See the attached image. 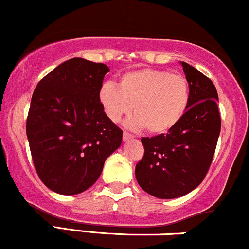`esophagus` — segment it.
Returning <instances> with one entry per match:
<instances>
[{
  "label": "esophagus",
  "mask_w": 249,
  "mask_h": 249,
  "mask_svg": "<svg viewBox=\"0 0 249 249\" xmlns=\"http://www.w3.org/2000/svg\"><path fill=\"white\" fill-rule=\"evenodd\" d=\"M133 135H131V134H129V133H127V131H124V141H129V140H131L133 139Z\"/></svg>",
  "instance_id": "1"
}]
</instances>
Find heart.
Segmentation results:
<instances>
[{
	"label": "heart",
	"instance_id": "obj_1",
	"mask_svg": "<svg viewBox=\"0 0 249 249\" xmlns=\"http://www.w3.org/2000/svg\"><path fill=\"white\" fill-rule=\"evenodd\" d=\"M99 100L108 119L119 122L130 113L133 128H145L149 134L160 135L174 129L189 107V83L183 75L156 69H141L125 73L119 87L102 85Z\"/></svg>",
	"mask_w": 249,
	"mask_h": 249
}]
</instances>
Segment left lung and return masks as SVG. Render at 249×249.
Masks as SVG:
<instances>
[{
    "mask_svg": "<svg viewBox=\"0 0 249 249\" xmlns=\"http://www.w3.org/2000/svg\"><path fill=\"white\" fill-rule=\"evenodd\" d=\"M180 64L189 83L188 109L174 129L142 137L144 155L135 168L139 185L160 199L182 197L203 182L221 128L218 93L211 79L188 63Z\"/></svg>",
    "mask_w": 249,
    "mask_h": 249,
    "instance_id": "obj_1",
    "label": "left lung"
}]
</instances>
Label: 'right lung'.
Wrapping results in <instances>:
<instances>
[{"mask_svg": "<svg viewBox=\"0 0 249 249\" xmlns=\"http://www.w3.org/2000/svg\"><path fill=\"white\" fill-rule=\"evenodd\" d=\"M107 65L84 58L64 61L35 89L26 136L40 180L60 195H78L100 177L121 145L122 130L99 100Z\"/></svg>", "mask_w": 249, "mask_h": 249, "instance_id": "right-lung-1", "label": "right lung"}]
</instances>
